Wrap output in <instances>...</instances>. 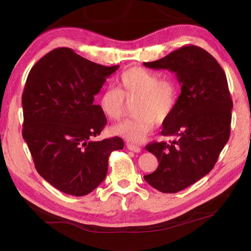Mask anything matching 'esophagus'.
<instances>
[{
    "instance_id": "1",
    "label": "esophagus",
    "mask_w": 251,
    "mask_h": 251,
    "mask_svg": "<svg viewBox=\"0 0 251 251\" xmlns=\"http://www.w3.org/2000/svg\"><path fill=\"white\" fill-rule=\"evenodd\" d=\"M126 148L130 151H135V153H139L141 151V149L138 146H135V144H132V143H126Z\"/></svg>"
}]
</instances>
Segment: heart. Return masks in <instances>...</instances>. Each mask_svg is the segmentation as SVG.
Returning a JSON list of instances; mask_svg holds the SVG:
<instances>
[{"label": "heart", "mask_w": 251, "mask_h": 251, "mask_svg": "<svg viewBox=\"0 0 251 251\" xmlns=\"http://www.w3.org/2000/svg\"><path fill=\"white\" fill-rule=\"evenodd\" d=\"M179 86L172 77L159 75L142 67H132L120 74L117 88L105 89L100 97L101 112L109 119L118 121L127 112V103L134 102L135 117L112 127V132L128 141L139 143L153 130L154 124H162L176 108Z\"/></svg>", "instance_id": "1"}]
</instances>
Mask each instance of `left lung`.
Masks as SVG:
<instances>
[{"label":"left lung","mask_w":251,"mask_h":251,"mask_svg":"<svg viewBox=\"0 0 251 251\" xmlns=\"http://www.w3.org/2000/svg\"><path fill=\"white\" fill-rule=\"evenodd\" d=\"M143 65L175 72L181 85L176 108L163 121L161 131L175 139L146 147L159 165L144 179L159 192L174 194L207 175L229 139L232 100L228 83L216 58L194 45Z\"/></svg>","instance_id":"8db88e82"}]
</instances>
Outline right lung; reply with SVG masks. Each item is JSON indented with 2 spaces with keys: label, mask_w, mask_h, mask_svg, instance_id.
I'll list each match as a JSON object with an SVG mask.
<instances>
[{
  "label": "right lung",
  "mask_w": 251,
  "mask_h": 251,
  "mask_svg": "<svg viewBox=\"0 0 251 251\" xmlns=\"http://www.w3.org/2000/svg\"><path fill=\"white\" fill-rule=\"evenodd\" d=\"M118 68L56 48L28 74L22 96L23 138L37 173L60 192L90 194L107 176L110 154L124 149L119 137L92 140L107 125L94 96Z\"/></svg>",
  "instance_id": "1"
}]
</instances>
